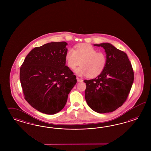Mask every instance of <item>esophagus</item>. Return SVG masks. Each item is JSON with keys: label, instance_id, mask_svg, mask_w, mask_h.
<instances>
[{"label": "esophagus", "instance_id": "esophagus-1", "mask_svg": "<svg viewBox=\"0 0 151 151\" xmlns=\"http://www.w3.org/2000/svg\"><path fill=\"white\" fill-rule=\"evenodd\" d=\"M76 78H77V81H78V82H82V81H83L81 78H78V77H77Z\"/></svg>", "mask_w": 151, "mask_h": 151}]
</instances>
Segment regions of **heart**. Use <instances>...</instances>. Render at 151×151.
Instances as JSON below:
<instances>
[{"mask_svg": "<svg viewBox=\"0 0 151 151\" xmlns=\"http://www.w3.org/2000/svg\"><path fill=\"white\" fill-rule=\"evenodd\" d=\"M66 63L70 69H75L78 76L87 75L88 78H96L102 73L107 64V57L105 52H98L93 46L81 44L75 49L69 48L65 55Z\"/></svg>", "mask_w": 151, "mask_h": 151, "instance_id": "obj_1", "label": "heart"}]
</instances>
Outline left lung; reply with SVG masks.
Segmentation results:
<instances>
[{
    "mask_svg": "<svg viewBox=\"0 0 151 151\" xmlns=\"http://www.w3.org/2000/svg\"><path fill=\"white\" fill-rule=\"evenodd\" d=\"M102 47L107 57L104 71L97 78L84 80L87 105L100 114L114 111L127 99L134 73L127 54L109 43L95 44Z\"/></svg>",
    "mask_w": 151,
    "mask_h": 151,
    "instance_id": "8db88e82",
    "label": "left lung"
}]
</instances>
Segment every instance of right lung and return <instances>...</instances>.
<instances>
[{
    "label": "right lung",
    "instance_id": "right-lung-1",
    "mask_svg": "<svg viewBox=\"0 0 151 151\" xmlns=\"http://www.w3.org/2000/svg\"><path fill=\"white\" fill-rule=\"evenodd\" d=\"M65 41L52 42L31 51L20 69L24 99L39 112L55 114L66 105L76 76L65 65Z\"/></svg>",
    "mask_w": 151,
    "mask_h": 151
}]
</instances>
